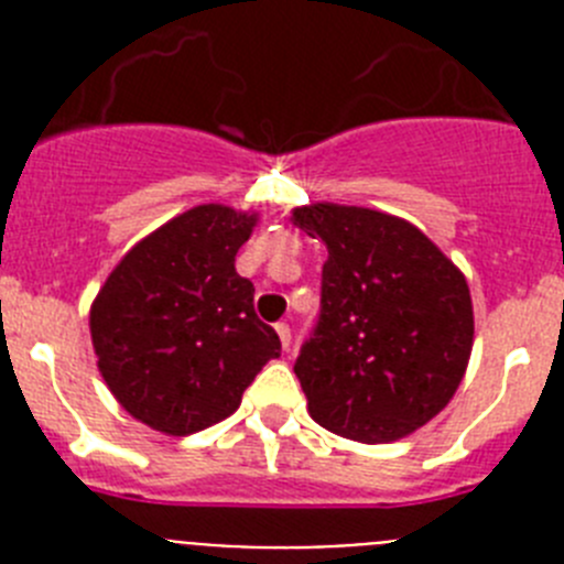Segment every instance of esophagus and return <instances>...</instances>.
Wrapping results in <instances>:
<instances>
[{"label": "esophagus", "mask_w": 564, "mask_h": 564, "mask_svg": "<svg viewBox=\"0 0 564 564\" xmlns=\"http://www.w3.org/2000/svg\"><path fill=\"white\" fill-rule=\"evenodd\" d=\"M276 336H279V341H282V347H285V350H291V327H288L285 322H279L276 325Z\"/></svg>", "instance_id": "34e87169"}]
</instances>
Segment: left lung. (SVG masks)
Listing matches in <instances>:
<instances>
[{"instance_id": "left-lung-1", "label": "left lung", "mask_w": 564, "mask_h": 564, "mask_svg": "<svg viewBox=\"0 0 564 564\" xmlns=\"http://www.w3.org/2000/svg\"><path fill=\"white\" fill-rule=\"evenodd\" d=\"M291 223L327 246L318 325L293 364L313 421L358 443L412 435L466 376V276L421 228L376 208L311 203Z\"/></svg>"}]
</instances>
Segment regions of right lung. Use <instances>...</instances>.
Segmentation results:
<instances>
[{
    "mask_svg": "<svg viewBox=\"0 0 564 564\" xmlns=\"http://www.w3.org/2000/svg\"><path fill=\"white\" fill-rule=\"evenodd\" d=\"M257 220L220 203L177 214L123 253L89 307L98 372L149 430L183 437L226 421L279 358L276 330L234 268Z\"/></svg>",
    "mask_w": 564,
    "mask_h": 564,
    "instance_id": "add662e5",
    "label": "right lung"
}]
</instances>
